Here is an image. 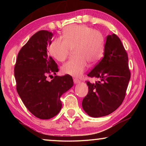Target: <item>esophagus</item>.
Wrapping results in <instances>:
<instances>
[{"label":"esophagus","mask_w":146,"mask_h":146,"mask_svg":"<svg viewBox=\"0 0 146 146\" xmlns=\"http://www.w3.org/2000/svg\"><path fill=\"white\" fill-rule=\"evenodd\" d=\"M73 80H74V83L75 84H79L80 82V80L77 79V78H74Z\"/></svg>","instance_id":"1"}]
</instances>
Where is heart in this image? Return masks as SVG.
<instances>
[{
    "label": "heart",
    "mask_w": 146,
    "mask_h": 146,
    "mask_svg": "<svg viewBox=\"0 0 146 146\" xmlns=\"http://www.w3.org/2000/svg\"><path fill=\"white\" fill-rule=\"evenodd\" d=\"M104 37L100 32L86 25H70L64 30L60 38L54 40L48 50L51 56L58 62L64 61L70 50H74V58L62 66L64 74L74 77L82 75L88 63L93 66L103 57Z\"/></svg>",
    "instance_id": "obj_1"
}]
</instances>
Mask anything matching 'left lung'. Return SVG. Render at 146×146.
Segmentation results:
<instances>
[{
  "mask_svg": "<svg viewBox=\"0 0 146 146\" xmlns=\"http://www.w3.org/2000/svg\"><path fill=\"white\" fill-rule=\"evenodd\" d=\"M88 76L100 80L87 82L88 93L82 103L84 110L93 117L110 114L122 103L130 79L127 52L115 34L107 36L103 58Z\"/></svg>",
  "mask_w": 146,
  "mask_h": 146,
  "instance_id": "left-lung-1",
  "label": "left lung"
}]
</instances>
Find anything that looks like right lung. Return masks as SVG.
<instances>
[{
	"instance_id": "add662e5",
	"label": "right lung",
	"mask_w": 146,
	"mask_h": 146,
	"mask_svg": "<svg viewBox=\"0 0 146 146\" xmlns=\"http://www.w3.org/2000/svg\"><path fill=\"white\" fill-rule=\"evenodd\" d=\"M52 36V33L44 30L35 33L19 51L15 66L20 98L34 115L42 119L60 112L61 96L74 85L70 75L56 76L51 81L47 80L48 76L58 71L56 63L47 54Z\"/></svg>"
}]
</instances>
